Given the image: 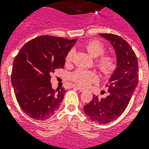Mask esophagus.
I'll return each mask as SVG.
<instances>
[{
  "label": "esophagus",
  "mask_w": 149,
  "mask_h": 149,
  "mask_svg": "<svg viewBox=\"0 0 149 149\" xmlns=\"http://www.w3.org/2000/svg\"><path fill=\"white\" fill-rule=\"evenodd\" d=\"M72 87H73V88L77 89V90L80 91V92H84V89L82 88V87H80V86H76V85H74V86H72Z\"/></svg>",
  "instance_id": "34e87169"
}]
</instances>
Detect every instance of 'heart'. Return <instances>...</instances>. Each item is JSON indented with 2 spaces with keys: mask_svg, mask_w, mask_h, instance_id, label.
Instances as JSON below:
<instances>
[{
  "mask_svg": "<svg viewBox=\"0 0 149 149\" xmlns=\"http://www.w3.org/2000/svg\"><path fill=\"white\" fill-rule=\"evenodd\" d=\"M86 51L93 58H99L96 61L97 66L100 69L102 72L105 74L111 73L115 68V61L112 57L107 56H102L104 53V47L101 43L99 42H90L85 45ZM72 56H73V51L71 50L68 52L65 60L66 63H70L72 61ZM71 79L74 83L82 86V87H88L92 83L96 82L97 80V76L93 72L88 71L85 70H77L75 71L71 76Z\"/></svg>",
  "mask_w": 149,
  "mask_h": 149,
  "instance_id": "b5f03b06",
  "label": "heart"
}]
</instances>
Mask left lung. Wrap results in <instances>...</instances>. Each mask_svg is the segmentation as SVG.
Instances as JSON below:
<instances>
[{"label": "left lung", "instance_id": "1", "mask_svg": "<svg viewBox=\"0 0 149 149\" xmlns=\"http://www.w3.org/2000/svg\"><path fill=\"white\" fill-rule=\"evenodd\" d=\"M109 41L116 53L117 66L106 86V98L93 97L84 106V112L92 121L105 125L119 118L127 107L139 83L138 58L132 47L121 37L113 34H100Z\"/></svg>", "mask_w": 149, "mask_h": 149}]
</instances>
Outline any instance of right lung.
I'll return each instance as SVG.
<instances>
[{"label": "right lung", "instance_id": "1", "mask_svg": "<svg viewBox=\"0 0 149 149\" xmlns=\"http://www.w3.org/2000/svg\"><path fill=\"white\" fill-rule=\"evenodd\" d=\"M77 39L42 36L24 44L15 56L11 84L17 101L30 118H50L60 107L66 91L52 87L51 75L63 68L65 57Z\"/></svg>", "mask_w": 149, "mask_h": 149}]
</instances>
